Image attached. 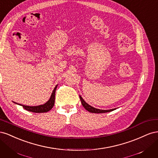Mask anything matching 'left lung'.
<instances>
[{"mask_svg":"<svg viewBox=\"0 0 158 158\" xmlns=\"http://www.w3.org/2000/svg\"><path fill=\"white\" fill-rule=\"evenodd\" d=\"M80 99L81 100V103H82V105L83 106V107L87 110L88 111L90 112V113H107V112H110L114 111L115 110L116 108L114 109H108V110H102V109H96L92 106H89V104H88L86 102H85L84 100L83 99V98L81 97V95H80Z\"/></svg>","mask_w":158,"mask_h":158,"instance_id":"obj_1","label":"left lung"}]
</instances>
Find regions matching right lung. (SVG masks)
Instances as JSON below:
<instances>
[{"mask_svg":"<svg viewBox=\"0 0 158 158\" xmlns=\"http://www.w3.org/2000/svg\"><path fill=\"white\" fill-rule=\"evenodd\" d=\"M56 85V86L55 87L53 91L51 94V95L50 97V99L47 101L45 103L43 104V105H40V106H23V105H21L17 103L16 102H14V103L20 105V106H22L23 109H25L26 110L28 111H31L33 113H46L48 112L52 108V107L54 106L55 104V92H56V89L57 88Z\"/></svg>","mask_w":158,"mask_h":158,"instance_id":"1","label":"right lung"}]
</instances>
